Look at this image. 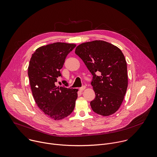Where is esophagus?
Instances as JSON below:
<instances>
[{"instance_id": "obj_1", "label": "esophagus", "mask_w": 157, "mask_h": 157, "mask_svg": "<svg viewBox=\"0 0 157 157\" xmlns=\"http://www.w3.org/2000/svg\"><path fill=\"white\" fill-rule=\"evenodd\" d=\"M85 88H86L85 86H82V87H80V88H79V90H80V91H82L83 90H84L85 89Z\"/></svg>"}]
</instances>
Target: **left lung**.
<instances>
[{"instance_id": "8db88e82", "label": "left lung", "mask_w": 157, "mask_h": 157, "mask_svg": "<svg viewBox=\"0 0 157 157\" xmlns=\"http://www.w3.org/2000/svg\"><path fill=\"white\" fill-rule=\"evenodd\" d=\"M75 52L93 75L91 85L96 97L90 102L91 109L104 116L114 114L123 101L128 84L123 53L116 46L101 40L82 43Z\"/></svg>"}]
</instances>
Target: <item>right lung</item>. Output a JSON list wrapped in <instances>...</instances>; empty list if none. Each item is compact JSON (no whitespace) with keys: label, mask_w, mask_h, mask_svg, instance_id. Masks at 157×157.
<instances>
[{"label":"right lung","mask_w":157,"mask_h":157,"mask_svg":"<svg viewBox=\"0 0 157 157\" xmlns=\"http://www.w3.org/2000/svg\"><path fill=\"white\" fill-rule=\"evenodd\" d=\"M74 44L54 43L38 48L31 56L28 69L29 83L35 101L48 116L60 120L70 115L77 98V89L57 86V78L62 76L68 54Z\"/></svg>","instance_id":"obj_1"}]
</instances>
